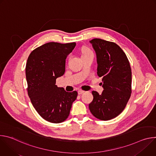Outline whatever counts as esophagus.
Masks as SVG:
<instances>
[{"label":"esophagus","instance_id":"esophagus-1","mask_svg":"<svg viewBox=\"0 0 156 156\" xmlns=\"http://www.w3.org/2000/svg\"><path fill=\"white\" fill-rule=\"evenodd\" d=\"M84 92H85L84 91H83V90H79V91H78V94H83Z\"/></svg>","mask_w":156,"mask_h":156}]
</instances>
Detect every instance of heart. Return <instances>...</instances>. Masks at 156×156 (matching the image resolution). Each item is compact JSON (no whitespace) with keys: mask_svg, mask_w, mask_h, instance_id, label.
I'll return each instance as SVG.
<instances>
[{"mask_svg":"<svg viewBox=\"0 0 156 156\" xmlns=\"http://www.w3.org/2000/svg\"><path fill=\"white\" fill-rule=\"evenodd\" d=\"M82 53H83V56L90 55V54H93V51L90 49H89L87 48H84L82 50Z\"/></svg>","mask_w":156,"mask_h":156,"instance_id":"obj_1","label":"heart"}]
</instances>
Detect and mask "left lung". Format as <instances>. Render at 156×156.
<instances>
[{"mask_svg":"<svg viewBox=\"0 0 156 156\" xmlns=\"http://www.w3.org/2000/svg\"><path fill=\"white\" fill-rule=\"evenodd\" d=\"M90 43L96 53L98 75L102 77V94L93 91V100L89 104L91 114L101 120L120 115L131 93V70L123 50L113 42L95 38Z\"/></svg>","mask_w":156,"mask_h":156,"instance_id":"1","label":"left lung"}]
</instances>
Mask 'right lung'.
Segmentation results:
<instances>
[{
	"label": "right lung",
	"instance_id": "1",
	"mask_svg": "<svg viewBox=\"0 0 156 156\" xmlns=\"http://www.w3.org/2000/svg\"><path fill=\"white\" fill-rule=\"evenodd\" d=\"M75 46V42H48L33 50L27 60L28 96L39 115L51 123H62L67 119L78 96L76 91L66 92L55 85L56 79L65 73L66 57Z\"/></svg>",
	"mask_w": 156,
	"mask_h": 156
}]
</instances>
